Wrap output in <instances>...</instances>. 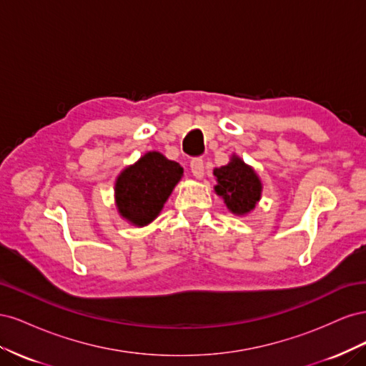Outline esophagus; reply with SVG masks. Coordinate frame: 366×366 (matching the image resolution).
I'll return each instance as SVG.
<instances>
[{"instance_id": "34e87169", "label": "esophagus", "mask_w": 366, "mask_h": 366, "mask_svg": "<svg viewBox=\"0 0 366 366\" xmlns=\"http://www.w3.org/2000/svg\"><path fill=\"white\" fill-rule=\"evenodd\" d=\"M191 172L194 174V177H197V179H202V177L204 175V162H203V159L194 157L191 160Z\"/></svg>"}]
</instances>
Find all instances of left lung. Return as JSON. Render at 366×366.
<instances>
[{
    "mask_svg": "<svg viewBox=\"0 0 366 366\" xmlns=\"http://www.w3.org/2000/svg\"><path fill=\"white\" fill-rule=\"evenodd\" d=\"M218 184L215 191L234 214H247L261 197V183L257 174L244 162L234 159L214 171Z\"/></svg>",
    "mask_w": 366,
    "mask_h": 366,
    "instance_id": "obj_1",
    "label": "left lung"
}]
</instances>
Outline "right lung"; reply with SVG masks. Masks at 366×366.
Segmentation results:
<instances>
[{
    "mask_svg": "<svg viewBox=\"0 0 366 366\" xmlns=\"http://www.w3.org/2000/svg\"><path fill=\"white\" fill-rule=\"evenodd\" d=\"M182 175L183 168L179 163L163 157L160 152H148L119 175L116 183L119 212L137 226L151 223Z\"/></svg>",
    "mask_w": 366,
    "mask_h": 366,
    "instance_id": "right-lung-1",
    "label": "right lung"
}]
</instances>
